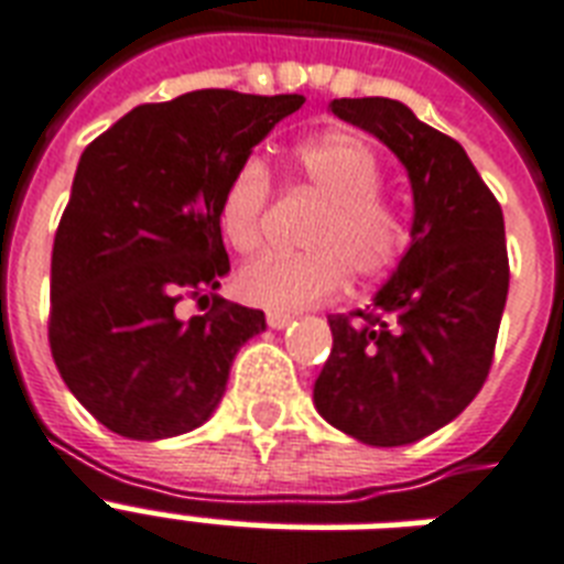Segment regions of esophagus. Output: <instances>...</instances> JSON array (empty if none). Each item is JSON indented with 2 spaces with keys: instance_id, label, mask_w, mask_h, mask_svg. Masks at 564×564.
<instances>
[{
  "instance_id": "obj_1",
  "label": "esophagus",
  "mask_w": 564,
  "mask_h": 564,
  "mask_svg": "<svg viewBox=\"0 0 564 564\" xmlns=\"http://www.w3.org/2000/svg\"><path fill=\"white\" fill-rule=\"evenodd\" d=\"M265 322H269V327H274V330H281V327H286L292 322L290 313H274V310H269L265 313Z\"/></svg>"
}]
</instances>
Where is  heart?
<instances>
[{"instance_id":"1","label":"heart","mask_w":564,"mask_h":564,"mask_svg":"<svg viewBox=\"0 0 564 564\" xmlns=\"http://www.w3.org/2000/svg\"><path fill=\"white\" fill-rule=\"evenodd\" d=\"M301 184L325 202L307 234V254H265L237 278L239 295L274 313L316 307L334 299L348 274L369 281L398 263L406 248V221L386 202L383 163L357 131H327L292 152ZM272 172L257 154L230 172L219 198V228L230 248L251 254L263 246Z\"/></svg>"}]
</instances>
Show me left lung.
<instances>
[{
    "instance_id": "1",
    "label": "left lung",
    "mask_w": 564,
    "mask_h": 564,
    "mask_svg": "<svg viewBox=\"0 0 564 564\" xmlns=\"http://www.w3.org/2000/svg\"><path fill=\"white\" fill-rule=\"evenodd\" d=\"M375 134L412 187L410 248L366 310L330 316L318 415L362 445L419 442L454 421L486 383L509 292L503 213L454 137L403 101L334 99Z\"/></svg>"
}]
</instances>
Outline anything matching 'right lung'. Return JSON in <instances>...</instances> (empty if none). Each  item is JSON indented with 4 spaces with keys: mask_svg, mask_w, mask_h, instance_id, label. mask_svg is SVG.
<instances>
[{
    "mask_svg": "<svg viewBox=\"0 0 564 564\" xmlns=\"http://www.w3.org/2000/svg\"><path fill=\"white\" fill-rule=\"evenodd\" d=\"M304 96L193 90L140 105L84 149L52 248L48 345L84 410L126 438L202 427L263 310L219 299L230 172ZM202 291L189 323L174 307Z\"/></svg>",
    "mask_w": 564,
    "mask_h": 564,
    "instance_id": "1",
    "label": "right lung"
}]
</instances>
